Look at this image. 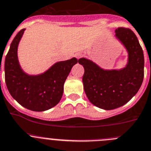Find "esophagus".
<instances>
[{"instance_id":"1","label":"esophagus","mask_w":151,"mask_h":151,"mask_svg":"<svg viewBox=\"0 0 151 151\" xmlns=\"http://www.w3.org/2000/svg\"><path fill=\"white\" fill-rule=\"evenodd\" d=\"M82 56H83V54L81 53H77L75 54V57L77 59V60H79L80 58H81Z\"/></svg>"}]
</instances>
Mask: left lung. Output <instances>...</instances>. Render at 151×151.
<instances>
[{"instance_id":"obj_1","label":"left lung","mask_w":151,"mask_h":151,"mask_svg":"<svg viewBox=\"0 0 151 151\" xmlns=\"http://www.w3.org/2000/svg\"><path fill=\"white\" fill-rule=\"evenodd\" d=\"M115 38L127 52V61L120 69H104L95 62L80 58L84 68V91L93 105L110 110L121 107L136 95L144 78L145 60L137 37L129 29L118 27Z\"/></svg>"}]
</instances>
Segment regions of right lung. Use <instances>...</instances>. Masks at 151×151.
<instances>
[{
  "label": "right lung",
  "instance_id": "right-lung-1",
  "mask_svg": "<svg viewBox=\"0 0 151 151\" xmlns=\"http://www.w3.org/2000/svg\"><path fill=\"white\" fill-rule=\"evenodd\" d=\"M25 29L15 36L6 56L5 81L11 96L29 110L42 112L58 104L63 94L66 78L73 66L77 63L75 57L54 63L45 71L29 74L21 66L18 47Z\"/></svg>",
  "mask_w": 151,
  "mask_h": 151
}]
</instances>
